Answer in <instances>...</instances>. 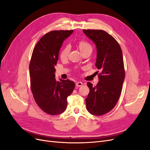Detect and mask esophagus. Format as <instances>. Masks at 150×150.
Segmentation results:
<instances>
[{
	"label": "esophagus",
	"mask_w": 150,
	"mask_h": 150,
	"mask_svg": "<svg viewBox=\"0 0 150 150\" xmlns=\"http://www.w3.org/2000/svg\"><path fill=\"white\" fill-rule=\"evenodd\" d=\"M82 85H83V83H82V82H81V81H78L76 83V86H77V87H80V86H81Z\"/></svg>",
	"instance_id": "obj_1"
}]
</instances>
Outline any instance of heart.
<instances>
[{
  "instance_id": "1",
  "label": "heart",
  "mask_w": 150,
  "mask_h": 150,
  "mask_svg": "<svg viewBox=\"0 0 150 150\" xmlns=\"http://www.w3.org/2000/svg\"><path fill=\"white\" fill-rule=\"evenodd\" d=\"M78 46L80 52L83 53L84 52L90 51L91 52L92 51V46L91 45L90 43L85 40H80L78 43ZM70 50V48L69 45H67L63 48L60 54V57L62 60H65L68 58L69 55V53Z\"/></svg>"
}]
</instances>
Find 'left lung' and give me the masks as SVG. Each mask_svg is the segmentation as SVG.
Returning <instances> with one entry per match:
<instances>
[{"mask_svg": "<svg viewBox=\"0 0 150 150\" xmlns=\"http://www.w3.org/2000/svg\"><path fill=\"white\" fill-rule=\"evenodd\" d=\"M83 31L96 45L95 66L100 70L97 85L87 83L90 93L85 99L86 107L91 115L100 116L115 107L122 92L125 76L122 51L117 41L105 31Z\"/></svg>", "mask_w": 150, "mask_h": 150, "instance_id": "obj_1", "label": "left lung"}]
</instances>
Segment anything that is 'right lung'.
Instances as JSON below:
<instances>
[{
	"mask_svg": "<svg viewBox=\"0 0 150 150\" xmlns=\"http://www.w3.org/2000/svg\"><path fill=\"white\" fill-rule=\"evenodd\" d=\"M74 30H54L46 33L38 42L29 65L30 87L36 103L44 112L57 115L64 112L67 97L75 88L69 80L57 81L55 66L65 38Z\"/></svg>",
	"mask_w": 150,
	"mask_h": 150,
	"instance_id": "right-lung-1",
	"label": "right lung"
}]
</instances>
